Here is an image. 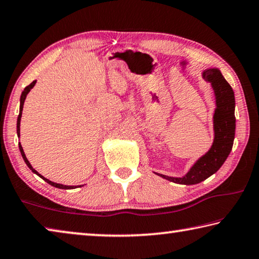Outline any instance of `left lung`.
<instances>
[{
	"label": "left lung",
	"mask_w": 259,
	"mask_h": 259,
	"mask_svg": "<svg viewBox=\"0 0 259 259\" xmlns=\"http://www.w3.org/2000/svg\"><path fill=\"white\" fill-rule=\"evenodd\" d=\"M203 77L211 83L216 95L217 108L213 115L214 140L210 151L203 155L183 178L168 177L157 174L162 178L177 184H199L211 176L221 168L232 150L235 136V99L232 87L217 68L203 72Z\"/></svg>",
	"instance_id": "1"
}]
</instances>
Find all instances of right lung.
<instances>
[{
	"mask_svg": "<svg viewBox=\"0 0 259 259\" xmlns=\"http://www.w3.org/2000/svg\"><path fill=\"white\" fill-rule=\"evenodd\" d=\"M35 83H36V81H33L32 83H30L29 85H27L24 89V91H23V94H21V97H20V111H19V115H18V120H17V134H18V137H20V119H21V112H23V107H24V102H25V99H26V96H27V94L29 93V90L32 89V88L35 85ZM19 150H20V153H21V156H23V159H24V161H25V163L27 164V166L28 168L32 170V171L34 172V174H36L37 176H40L43 181H46L48 184H50L51 186H54V187H57V188H61V190H71V188H74V186H66V185H61V184H57V183H54V182H51V181H49V179H47V178H45L43 176H41L40 174H38L36 170L35 169H33V166L30 165V163L28 162V160H27V157H26V155H25V153H24V150H23V147H21V145L19 144ZM76 187V186H75Z\"/></svg>",
	"mask_w": 259,
	"mask_h": 259,
	"instance_id": "right-lung-1",
	"label": "right lung"
}]
</instances>
